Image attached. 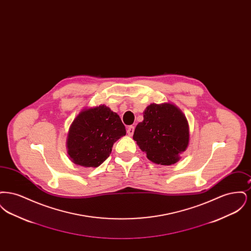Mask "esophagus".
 <instances>
[{
    "instance_id": "obj_1",
    "label": "esophagus",
    "mask_w": 251,
    "mask_h": 251,
    "mask_svg": "<svg viewBox=\"0 0 251 251\" xmlns=\"http://www.w3.org/2000/svg\"><path fill=\"white\" fill-rule=\"evenodd\" d=\"M133 132H134V127H133V126H129V127H128V129H127V133H128V135L131 136V135L133 134Z\"/></svg>"
}]
</instances>
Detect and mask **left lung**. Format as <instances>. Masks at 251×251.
<instances>
[{"label":"left lung","instance_id":"left-lung-1","mask_svg":"<svg viewBox=\"0 0 251 251\" xmlns=\"http://www.w3.org/2000/svg\"><path fill=\"white\" fill-rule=\"evenodd\" d=\"M133 132V140L157 165L177 163L189 144L188 121L179 108L170 102L151 103Z\"/></svg>","mask_w":251,"mask_h":251}]
</instances>
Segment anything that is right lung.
<instances>
[{
    "mask_svg": "<svg viewBox=\"0 0 251 251\" xmlns=\"http://www.w3.org/2000/svg\"><path fill=\"white\" fill-rule=\"evenodd\" d=\"M125 134L120 116L106 105L84 108L70 127L68 154L78 166L99 167L111 154L114 143Z\"/></svg>",
    "mask_w": 251,
    "mask_h": 251,
    "instance_id": "1",
    "label": "right lung"
}]
</instances>
